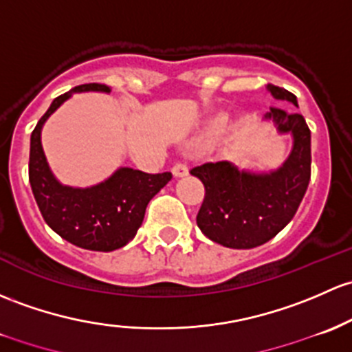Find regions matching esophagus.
I'll list each match as a JSON object with an SVG mask.
<instances>
[{
	"instance_id": "obj_1",
	"label": "esophagus",
	"mask_w": 352,
	"mask_h": 352,
	"mask_svg": "<svg viewBox=\"0 0 352 352\" xmlns=\"http://www.w3.org/2000/svg\"><path fill=\"white\" fill-rule=\"evenodd\" d=\"M172 173L175 177H186L188 173V166L186 164H175L172 168Z\"/></svg>"
}]
</instances>
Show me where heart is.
<instances>
[{
	"label": "heart",
	"mask_w": 352,
	"mask_h": 352,
	"mask_svg": "<svg viewBox=\"0 0 352 352\" xmlns=\"http://www.w3.org/2000/svg\"><path fill=\"white\" fill-rule=\"evenodd\" d=\"M229 126H231V116L228 113L217 114V116L212 118V121L206 129V138H217V136L228 131Z\"/></svg>",
	"instance_id": "b5f03b06"
}]
</instances>
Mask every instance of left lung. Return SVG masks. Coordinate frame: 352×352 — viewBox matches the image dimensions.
Instances as JSON below:
<instances>
[{"label": "left lung", "instance_id": "8db88e82", "mask_svg": "<svg viewBox=\"0 0 352 352\" xmlns=\"http://www.w3.org/2000/svg\"><path fill=\"white\" fill-rule=\"evenodd\" d=\"M276 101L297 106L287 89L268 84ZM294 145L282 166L270 172L239 170L231 162H209L190 173L206 187L197 226L210 241L232 250H250L275 238L294 219L310 182V129L302 114L272 108L265 114Z\"/></svg>", "mask_w": 352, "mask_h": 352}]
</instances>
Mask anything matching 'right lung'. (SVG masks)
I'll return each mask as SVG.
<instances>
[{"label": "right lung", "instance_id": "right-lung-1", "mask_svg": "<svg viewBox=\"0 0 352 352\" xmlns=\"http://www.w3.org/2000/svg\"><path fill=\"white\" fill-rule=\"evenodd\" d=\"M109 92L104 84H82L54 99L30 138L28 179L45 223L65 241L91 251H114L135 238L148 202L172 180V173H145L120 166L104 182L69 187L52 173L42 146L45 121L76 92Z\"/></svg>", "mask_w": 352, "mask_h": 352}]
</instances>
